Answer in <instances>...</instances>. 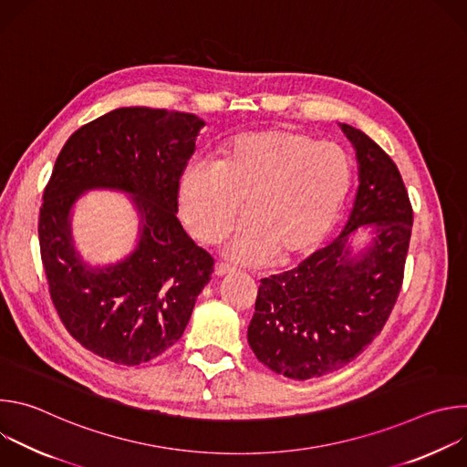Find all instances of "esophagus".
I'll return each mask as SVG.
<instances>
[{"label":"esophagus","mask_w":467,"mask_h":467,"mask_svg":"<svg viewBox=\"0 0 467 467\" xmlns=\"http://www.w3.org/2000/svg\"><path fill=\"white\" fill-rule=\"evenodd\" d=\"M233 272H234V268H231L229 264H223V262L216 264V268H214V274H216L218 277H223V275H227V274H233Z\"/></svg>","instance_id":"esophagus-1"}]
</instances>
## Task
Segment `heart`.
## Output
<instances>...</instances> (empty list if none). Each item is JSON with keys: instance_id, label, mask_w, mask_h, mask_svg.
I'll return each mask as SVG.
<instances>
[{"instance_id": "1", "label": "heart", "mask_w": 467, "mask_h": 467, "mask_svg": "<svg viewBox=\"0 0 467 467\" xmlns=\"http://www.w3.org/2000/svg\"><path fill=\"white\" fill-rule=\"evenodd\" d=\"M353 186V161L308 132L265 129L222 148L216 164L190 162L177 184L179 213L190 234L214 242L244 203V220L225 253L244 264L314 253L335 227Z\"/></svg>"}]
</instances>
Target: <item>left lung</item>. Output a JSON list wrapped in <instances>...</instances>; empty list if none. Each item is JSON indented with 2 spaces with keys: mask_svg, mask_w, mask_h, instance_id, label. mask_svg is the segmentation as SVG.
Wrapping results in <instances>:
<instances>
[{
  "mask_svg": "<svg viewBox=\"0 0 467 467\" xmlns=\"http://www.w3.org/2000/svg\"><path fill=\"white\" fill-rule=\"evenodd\" d=\"M340 127L358 162L349 220L296 270L260 281L247 327L254 357L297 380L344 368L373 342L401 290L412 234V205L393 161L360 129ZM364 224L372 238L355 252Z\"/></svg>",
  "mask_w": 467,
  "mask_h": 467,
  "instance_id": "1",
  "label": "left lung"
}]
</instances>
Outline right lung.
I'll return each mask as SVG.
<instances>
[{
    "instance_id": "add662e5",
    "label": "right lung",
    "mask_w": 467,
    "mask_h": 467,
    "mask_svg": "<svg viewBox=\"0 0 467 467\" xmlns=\"http://www.w3.org/2000/svg\"><path fill=\"white\" fill-rule=\"evenodd\" d=\"M205 121L195 114L121 107L64 144L44 190L40 256L66 330L114 364L139 366L171 348L211 281L214 258L177 220V184ZM125 191L140 242L123 261L90 266L73 247L71 209L88 189Z\"/></svg>"
}]
</instances>
